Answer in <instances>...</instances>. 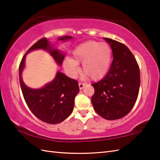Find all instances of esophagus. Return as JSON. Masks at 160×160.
Listing matches in <instances>:
<instances>
[{"label": "esophagus", "instance_id": "34e87169", "mask_svg": "<svg viewBox=\"0 0 160 160\" xmlns=\"http://www.w3.org/2000/svg\"><path fill=\"white\" fill-rule=\"evenodd\" d=\"M78 85H79L80 89H82L84 87V86H85V84L82 83V82H79V83H78Z\"/></svg>", "mask_w": 160, "mask_h": 160}]
</instances>
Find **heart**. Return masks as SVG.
I'll use <instances>...</instances> for the list:
<instances>
[{
    "mask_svg": "<svg viewBox=\"0 0 160 160\" xmlns=\"http://www.w3.org/2000/svg\"><path fill=\"white\" fill-rule=\"evenodd\" d=\"M73 59L64 61V68L71 76L80 70L79 63H82V72L93 80L103 78L110 69L112 50L107 43L89 40L78 46L73 52Z\"/></svg>",
    "mask_w": 160,
    "mask_h": 160,
    "instance_id": "heart-1",
    "label": "heart"
}]
</instances>
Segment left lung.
<instances>
[{"mask_svg":"<svg viewBox=\"0 0 160 160\" xmlns=\"http://www.w3.org/2000/svg\"><path fill=\"white\" fill-rule=\"evenodd\" d=\"M104 39L109 43L113 60L103 79L91 84L95 90L91 102L101 117L108 120H118L131 111L137 100L140 68L127 46L111 38Z\"/></svg>","mask_w":160,"mask_h":160,"instance_id":"left-lung-1","label":"left lung"}]
</instances>
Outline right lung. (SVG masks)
I'll list each match as a JSON object with an SVG mask.
<instances>
[{
  "instance_id": "obj_1",
  "label": "right lung",
  "mask_w": 160,
  "mask_h": 160,
  "mask_svg": "<svg viewBox=\"0 0 160 160\" xmlns=\"http://www.w3.org/2000/svg\"><path fill=\"white\" fill-rule=\"evenodd\" d=\"M71 36H63L59 40H67ZM48 51L56 62L60 66L64 54L53 49L46 38H42L33 45L22 57L19 66V80L26 104L33 115L39 120L48 124L60 123L72 113L74 99L79 92L78 81L58 71L54 80L41 89H33L24 84L21 74L25 67L26 54L35 49Z\"/></svg>"
}]
</instances>
